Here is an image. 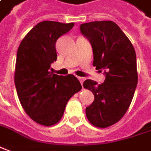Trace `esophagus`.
<instances>
[{"label":"esophagus","instance_id":"1","mask_svg":"<svg viewBox=\"0 0 151 151\" xmlns=\"http://www.w3.org/2000/svg\"><path fill=\"white\" fill-rule=\"evenodd\" d=\"M78 80H79V82L81 83V84H83V81H84V78H82V77H78Z\"/></svg>","mask_w":151,"mask_h":151}]
</instances>
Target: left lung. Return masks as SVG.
<instances>
[{
  "label": "left lung",
  "mask_w": 151,
  "mask_h": 151,
  "mask_svg": "<svg viewBox=\"0 0 151 151\" xmlns=\"http://www.w3.org/2000/svg\"><path fill=\"white\" fill-rule=\"evenodd\" d=\"M82 34L93 46V66L106 69L104 83L83 82L94 101L86 107V116L94 127L106 128L118 122L126 114L135 93L138 73L132 42L111 20L93 21L80 25Z\"/></svg>",
  "instance_id": "obj_1"
}]
</instances>
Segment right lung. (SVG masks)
Returning a JSON list of instances; mask_svg holds the SVG:
<instances>
[{"mask_svg":"<svg viewBox=\"0 0 151 151\" xmlns=\"http://www.w3.org/2000/svg\"><path fill=\"white\" fill-rule=\"evenodd\" d=\"M73 25L42 21L29 30L18 48L15 70L17 95L26 114L45 127L61 120L68 100L82 89L74 75L59 76L50 71L51 63L57 59L56 41Z\"/></svg>","mask_w":151,"mask_h":151,"instance_id":"1","label":"right lung"}]
</instances>
